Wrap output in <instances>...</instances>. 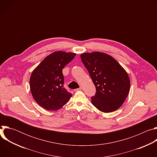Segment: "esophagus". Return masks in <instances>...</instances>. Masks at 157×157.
I'll use <instances>...</instances> for the list:
<instances>
[{
	"label": "esophagus",
	"instance_id": "1",
	"mask_svg": "<svg viewBox=\"0 0 157 157\" xmlns=\"http://www.w3.org/2000/svg\"><path fill=\"white\" fill-rule=\"evenodd\" d=\"M82 89L81 87H79V88H78V89H74V91L76 92V91H81Z\"/></svg>",
	"mask_w": 157,
	"mask_h": 157
}]
</instances>
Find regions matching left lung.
Segmentation results:
<instances>
[{"label": "left lung", "instance_id": "left-lung-1", "mask_svg": "<svg viewBox=\"0 0 157 157\" xmlns=\"http://www.w3.org/2000/svg\"><path fill=\"white\" fill-rule=\"evenodd\" d=\"M82 63L96 87L92 104L107 113L118 109L127 97L130 81L126 71L111 56L99 52L81 55Z\"/></svg>", "mask_w": 157, "mask_h": 157}]
</instances>
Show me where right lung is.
<instances>
[{
  "instance_id": "add662e5",
  "label": "right lung",
  "mask_w": 157,
  "mask_h": 157,
  "mask_svg": "<svg viewBox=\"0 0 157 157\" xmlns=\"http://www.w3.org/2000/svg\"><path fill=\"white\" fill-rule=\"evenodd\" d=\"M76 53L61 51L47 56L33 71L30 79L32 96L36 103L48 110H56L69 101L72 94L64 87L62 70Z\"/></svg>"
}]
</instances>
